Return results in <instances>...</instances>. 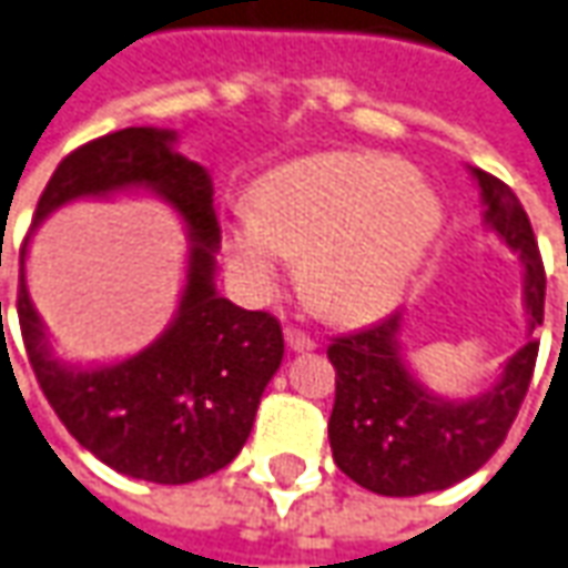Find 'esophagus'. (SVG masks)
<instances>
[{
  "instance_id": "1",
  "label": "esophagus",
  "mask_w": 568,
  "mask_h": 568,
  "mask_svg": "<svg viewBox=\"0 0 568 568\" xmlns=\"http://www.w3.org/2000/svg\"><path fill=\"white\" fill-rule=\"evenodd\" d=\"M285 342L292 351H314L316 338L311 333H304L298 326H285Z\"/></svg>"
}]
</instances>
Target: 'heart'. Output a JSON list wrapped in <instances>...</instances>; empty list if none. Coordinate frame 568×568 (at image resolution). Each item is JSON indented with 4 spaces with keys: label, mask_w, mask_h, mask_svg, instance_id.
<instances>
[{
    "label": "heart",
    "mask_w": 568,
    "mask_h": 568,
    "mask_svg": "<svg viewBox=\"0 0 568 568\" xmlns=\"http://www.w3.org/2000/svg\"><path fill=\"white\" fill-rule=\"evenodd\" d=\"M252 204L226 233L233 267L270 292L288 257H304V285L335 320L395 304L442 220L435 192L395 158L357 152L285 164L257 183Z\"/></svg>",
    "instance_id": "heart-1"
}]
</instances>
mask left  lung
<instances>
[{
  "label": "left lung",
  "instance_id": "8db88e82",
  "mask_svg": "<svg viewBox=\"0 0 568 568\" xmlns=\"http://www.w3.org/2000/svg\"><path fill=\"white\" fill-rule=\"evenodd\" d=\"M485 195V220L526 264V304L531 333L544 323V261L523 202L495 173L476 171ZM400 314L338 335L326 357L335 366V404L329 445L335 466L366 491L416 497L442 491L473 476L504 445L526 400L538 361V338L513 354L504 376L476 400H442L419 388L397 354Z\"/></svg>",
  "mask_w": 568,
  "mask_h": 568
}]
</instances>
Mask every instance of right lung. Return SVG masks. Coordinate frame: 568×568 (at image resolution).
Instances as JSON below:
<instances>
[{"label": "right lung", "instance_id": "add662e5", "mask_svg": "<svg viewBox=\"0 0 568 568\" xmlns=\"http://www.w3.org/2000/svg\"><path fill=\"white\" fill-rule=\"evenodd\" d=\"M126 186L161 192L192 235L186 292L171 329L123 364L68 369L45 348L24 267L18 323L42 395L80 445L123 476L186 485L233 463L248 442L261 395L283 364V326L267 311H242L214 292V186L202 164L173 152L171 130L126 126L64 154L33 223L71 199Z\"/></svg>", "mask_w": 568, "mask_h": 568}]
</instances>
